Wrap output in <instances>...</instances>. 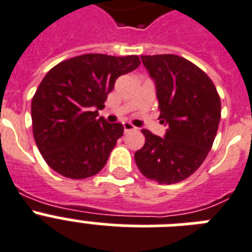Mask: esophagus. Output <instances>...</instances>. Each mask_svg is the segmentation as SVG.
I'll return each instance as SVG.
<instances>
[{
	"label": "esophagus",
	"mask_w": 252,
	"mask_h": 252,
	"mask_svg": "<svg viewBox=\"0 0 252 252\" xmlns=\"http://www.w3.org/2000/svg\"><path fill=\"white\" fill-rule=\"evenodd\" d=\"M123 126H124V132H126V133L136 129V126H133V124H130V123H128V122L123 123Z\"/></svg>",
	"instance_id": "esophagus-1"
}]
</instances>
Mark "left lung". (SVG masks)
Instances as JSON below:
<instances>
[{
	"instance_id": "left-lung-1",
	"label": "left lung",
	"mask_w": 252,
	"mask_h": 252,
	"mask_svg": "<svg viewBox=\"0 0 252 252\" xmlns=\"http://www.w3.org/2000/svg\"><path fill=\"white\" fill-rule=\"evenodd\" d=\"M154 79L163 137L142 129L145 145L134 160L141 173L159 184L188 179L203 163L218 133L221 102L212 80L194 63L175 54L141 55Z\"/></svg>"
}]
</instances>
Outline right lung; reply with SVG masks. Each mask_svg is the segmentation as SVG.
I'll list each match as a JSON object with an SVG mask.
<instances>
[{"label":"right lung","instance_id":"1","mask_svg":"<svg viewBox=\"0 0 252 252\" xmlns=\"http://www.w3.org/2000/svg\"><path fill=\"white\" fill-rule=\"evenodd\" d=\"M141 64L137 55L83 54L49 71L32 98L33 137L48 165L67 179L97 175L123 136L120 123L98 118L116 79Z\"/></svg>","mask_w":252,"mask_h":252}]
</instances>
